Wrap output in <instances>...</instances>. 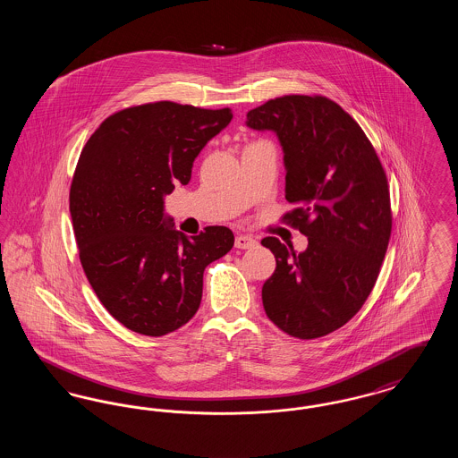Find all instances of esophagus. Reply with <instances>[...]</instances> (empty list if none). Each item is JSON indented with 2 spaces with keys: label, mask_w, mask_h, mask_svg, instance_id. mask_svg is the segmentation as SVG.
<instances>
[{
  "label": "esophagus",
  "mask_w": 458,
  "mask_h": 458,
  "mask_svg": "<svg viewBox=\"0 0 458 458\" xmlns=\"http://www.w3.org/2000/svg\"><path fill=\"white\" fill-rule=\"evenodd\" d=\"M258 245V240L250 235H239L235 239V247L237 249H250V247H256Z\"/></svg>",
  "instance_id": "1"
}]
</instances>
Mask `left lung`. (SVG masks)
I'll return each mask as SVG.
<instances>
[{"label": "left lung", "mask_w": 458, "mask_h": 458, "mask_svg": "<svg viewBox=\"0 0 458 458\" xmlns=\"http://www.w3.org/2000/svg\"><path fill=\"white\" fill-rule=\"evenodd\" d=\"M247 127L273 131L284 148V221L304 233V252L266 237L276 269L262 284L267 318L312 340L344 327L377 280L392 235L390 187L369 139L325 96L292 94L247 113Z\"/></svg>", "instance_id": "8db88e82"}]
</instances>
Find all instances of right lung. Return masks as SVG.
I'll return each mask as SVG.
<instances>
[{
  "mask_svg": "<svg viewBox=\"0 0 458 458\" xmlns=\"http://www.w3.org/2000/svg\"><path fill=\"white\" fill-rule=\"evenodd\" d=\"M230 108L157 101L113 113L89 137L70 187V215L89 284L109 314L146 336L189 323L208 264L233 247L226 226L194 237L165 216V196L191 182Z\"/></svg>",
  "mask_w": 458,
  "mask_h": 458,
  "instance_id": "obj_1",
  "label": "right lung"
}]
</instances>
